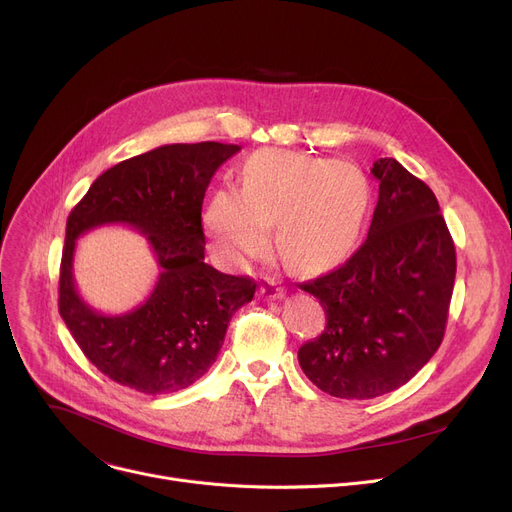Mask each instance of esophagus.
<instances>
[{
	"mask_svg": "<svg viewBox=\"0 0 512 512\" xmlns=\"http://www.w3.org/2000/svg\"><path fill=\"white\" fill-rule=\"evenodd\" d=\"M259 294L263 299H282L286 290L280 284H276L274 280H263L259 286Z\"/></svg>",
	"mask_w": 512,
	"mask_h": 512,
	"instance_id": "1",
	"label": "esophagus"
}]
</instances>
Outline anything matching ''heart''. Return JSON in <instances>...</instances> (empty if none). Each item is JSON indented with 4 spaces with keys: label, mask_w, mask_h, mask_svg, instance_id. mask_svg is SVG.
<instances>
[{
    "label": "heart",
    "mask_w": 512,
    "mask_h": 512,
    "mask_svg": "<svg viewBox=\"0 0 512 512\" xmlns=\"http://www.w3.org/2000/svg\"><path fill=\"white\" fill-rule=\"evenodd\" d=\"M371 184L351 161L286 149H261L242 168V188L213 193L205 224L213 249L242 265L274 247L301 274H317L355 249L371 207Z\"/></svg>",
    "instance_id": "1"
}]
</instances>
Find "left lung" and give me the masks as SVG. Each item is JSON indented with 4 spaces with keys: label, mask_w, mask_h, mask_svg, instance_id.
<instances>
[{
    "label": "left lung",
    "mask_w": 512,
    "mask_h": 512,
    "mask_svg": "<svg viewBox=\"0 0 512 512\" xmlns=\"http://www.w3.org/2000/svg\"><path fill=\"white\" fill-rule=\"evenodd\" d=\"M367 240L338 270L301 284L326 328L299 348L307 378L336 398H375L405 386L444 338L456 276L454 242L436 195L382 157Z\"/></svg>",
    "instance_id": "8db88e82"
}]
</instances>
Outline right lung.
<instances>
[{
  "mask_svg": "<svg viewBox=\"0 0 512 512\" xmlns=\"http://www.w3.org/2000/svg\"><path fill=\"white\" fill-rule=\"evenodd\" d=\"M238 145H161L103 172L70 211L60 270V315L80 351L107 378L157 396L195 384L218 359L232 315L253 301L251 278L205 263L201 207L207 186ZM122 223L148 236L162 267L146 303L107 316L79 297L75 238Z\"/></svg>",
  "mask_w": 512,
  "mask_h": 512,
  "instance_id": "obj_1",
  "label": "right lung"
}]
</instances>
